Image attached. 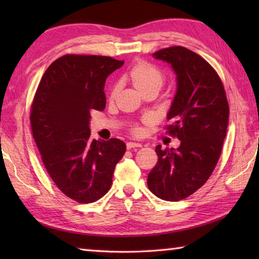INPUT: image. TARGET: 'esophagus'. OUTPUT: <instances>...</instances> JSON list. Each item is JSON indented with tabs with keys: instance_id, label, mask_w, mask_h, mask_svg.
I'll list each match as a JSON object with an SVG mask.
<instances>
[{
	"instance_id": "1",
	"label": "esophagus",
	"mask_w": 259,
	"mask_h": 259,
	"mask_svg": "<svg viewBox=\"0 0 259 259\" xmlns=\"http://www.w3.org/2000/svg\"><path fill=\"white\" fill-rule=\"evenodd\" d=\"M143 145L140 143H135V142H128L126 143V148L128 150H131V148H135V147H142Z\"/></svg>"
}]
</instances>
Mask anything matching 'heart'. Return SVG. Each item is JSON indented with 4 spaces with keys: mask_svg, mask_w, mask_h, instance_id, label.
<instances>
[{
    "mask_svg": "<svg viewBox=\"0 0 259 259\" xmlns=\"http://www.w3.org/2000/svg\"><path fill=\"white\" fill-rule=\"evenodd\" d=\"M129 80L134 83V85L143 93L151 88H157L160 89L164 82V73L162 69L155 66L154 64L147 63V61H139L130 69L128 73ZM117 91V85L115 84L111 90V95L114 96ZM131 130L134 133H140L142 129L138 125H133Z\"/></svg>",
    "mask_w": 259,
    "mask_h": 259,
    "instance_id": "heart-1",
    "label": "heart"
}]
</instances>
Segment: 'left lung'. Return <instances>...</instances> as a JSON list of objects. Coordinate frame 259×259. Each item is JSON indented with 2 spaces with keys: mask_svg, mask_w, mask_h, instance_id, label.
I'll return each mask as SVG.
<instances>
[{
  "mask_svg": "<svg viewBox=\"0 0 259 259\" xmlns=\"http://www.w3.org/2000/svg\"><path fill=\"white\" fill-rule=\"evenodd\" d=\"M171 64L177 93L168 113L166 133L181 140L177 150L157 145L159 157L147 186L165 201H179L198 191L221 157L229 123V102L221 77L207 60L181 46L153 54Z\"/></svg>",
  "mask_w": 259,
  "mask_h": 259,
  "instance_id": "obj_1",
  "label": "left lung"
}]
</instances>
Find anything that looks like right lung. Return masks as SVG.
I'll return each mask as SVG.
<instances>
[{"mask_svg":"<svg viewBox=\"0 0 259 259\" xmlns=\"http://www.w3.org/2000/svg\"><path fill=\"white\" fill-rule=\"evenodd\" d=\"M123 60L94 55H65L43 74L30 106V126L43 164L57 187L78 203L106 194L114 169L125 153L117 138L90 137L93 109L106 106L104 85Z\"/></svg>","mask_w":259,"mask_h":259,"instance_id":"obj_1","label":"right lung"}]
</instances>
